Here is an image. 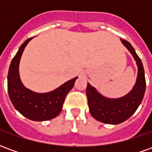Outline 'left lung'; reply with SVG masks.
I'll return each instance as SVG.
<instances>
[{
	"label": "left lung",
	"mask_w": 152,
	"mask_h": 152,
	"mask_svg": "<svg viewBox=\"0 0 152 152\" xmlns=\"http://www.w3.org/2000/svg\"><path fill=\"white\" fill-rule=\"evenodd\" d=\"M121 40L133 55L137 66V80L133 89L121 98L109 99L99 94L89 83L86 88L90 114L97 121L105 124H118L128 120L139 107L146 90L145 73L140 58L129 41L123 39Z\"/></svg>",
	"instance_id": "1"
}]
</instances>
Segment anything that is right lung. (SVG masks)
Instances as JSON below:
<instances>
[{
    "label": "right lung",
    "mask_w": 152,
    "mask_h": 152,
    "mask_svg": "<svg viewBox=\"0 0 152 152\" xmlns=\"http://www.w3.org/2000/svg\"><path fill=\"white\" fill-rule=\"evenodd\" d=\"M31 39L25 40L11 61L7 77L9 97L15 108L26 118L34 121H50L61 112L65 97L78 77L50 92L37 93L26 88L21 81L18 68L23 52Z\"/></svg>",
    "instance_id": "right-lung-1"
}]
</instances>
